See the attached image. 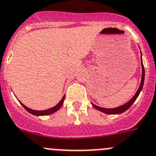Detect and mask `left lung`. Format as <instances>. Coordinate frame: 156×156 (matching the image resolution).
Returning a JSON list of instances; mask_svg holds the SVG:
<instances>
[{
  "label": "left lung",
  "mask_w": 156,
  "mask_h": 156,
  "mask_svg": "<svg viewBox=\"0 0 156 156\" xmlns=\"http://www.w3.org/2000/svg\"><path fill=\"white\" fill-rule=\"evenodd\" d=\"M141 66H142V79H141V82H140V85L139 87V89L137 90L136 93L135 94L133 97L128 101L127 103H126L123 105L120 106V107H115V108H104V107H98V106L95 105L93 103H91L93 107H94L95 109L97 110H100V111L103 112L104 113H107V114H120V113H123V112L126 111V110L129 108V107L132 106V104L135 102V101L136 100V98H138L139 94L141 92L142 89H143V84H144V79H145V69H144V66H143V60H142V53H141Z\"/></svg>",
  "instance_id": "1"
}]
</instances>
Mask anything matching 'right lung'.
Wrapping results in <instances>:
<instances>
[{"label": "right lung", "mask_w": 156, "mask_h": 156, "mask_svg": "<svg viewBox=\"0 0 156 156\" xmlns=\"http://www.w3.org/2000/svg\"><path fill=\"white\" fill-rule=\"evenodd\" d=\"M65 96L66 95H64L63 96V98H62L61 101L58 102V104H57L56 105L54 106L53 107H52V108H49L48 109V110H32V109L29 108V107H26L24 104H23L20 101V103L21 104V105L23 106V107H24V108L26 109V110H27V111L29 112V113H30L31 114L33 115H35V116H46V115H49V114H52V113H55V112H56L57 110H58L60 109V107L62 106L63 103H64V100H65Z\"/></svg>", "instance_id": "obj_1"}]
</instances>
